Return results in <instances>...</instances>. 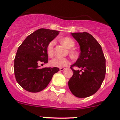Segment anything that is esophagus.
Instances as JSON below:
<instances>
[{"instance_id": "34e87169", "label": "esophagus", "mask_w": 120, "mask_h": 120, "mask_svg": "<svg viewBox=\"0 0 120 120\" xmlns=\"http://www.w3.org/2000/svg\"><path fill=\"white\" fill-rule=\"evenodd\" d=\"M65 69H66V68H64V67L59 68V70H60L61 71H63V70H65Z\"/></svg>"}]
</instances>
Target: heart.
Instances as JSON below:
<instances>
[{"label": "heart", "instance_id": "b5f03b06", "mask_svg": "<svg viewBox=\"0 0 120 120\" xmlns=\"http://www.w3.org/2000/svg\"><path fill=\"white\" fill-rule=\"evenodd\" d=\"M61 43L65 45L67 48L71 49L75 46V41H73L70 37H64L61 40ZM55 44V40L51 41L48 44L47 46V55L50 57H52L54 55V45ZM70 53L73 57H76L77 53L75 50H71L70 51ZM69 59L66 58H61V57H55L52 59L50 62L51 66L55 67H63L69 64Z\"/></svg>", "mask_w": 120, "mask_h": 120}]
</instances>
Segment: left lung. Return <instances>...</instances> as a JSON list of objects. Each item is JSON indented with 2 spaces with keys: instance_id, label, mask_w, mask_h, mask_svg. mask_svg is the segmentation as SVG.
Instances as JSON below:
<instances>
[{
  "instance_id": "left-lung-1",
  "label": "left lung",
  "mask_w": 120,
  "mask_h": 120,
  "mask_svg": "<svg viewBox=\"0 0 120 120\" xmlns=\"http://www.w3.org/2000/svg\"><path fill=\"white\" fill-rule=\"evenodd\" d=\"M80 45L79 58L71 69L73 75L68 81L72 94L79 98L90 97L100 88L106 74V59L101 45L87 32L71 33ZM74 66L80 71H75Z\"/></svg>"
}]
</instances>
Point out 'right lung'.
Here are the masks:
<instances>
[{"label": "right lung", "mask_w": 120, "mask_h": 120, "mask_svg": "<svg viewBox=\"0 0 120 120\" xmlns=\"http://www.w3.org/2000/svg\"><path fill=\"white\" fill-rule=\"evenodd\" d=\"M59 34V31L40 29L26 37L19 47L14 59V75L20 85L30 93L44 90L59 68H40L48 62L47 46Z\"/></svg>", "instance_id": "right-lung-1"}]
</instances>
